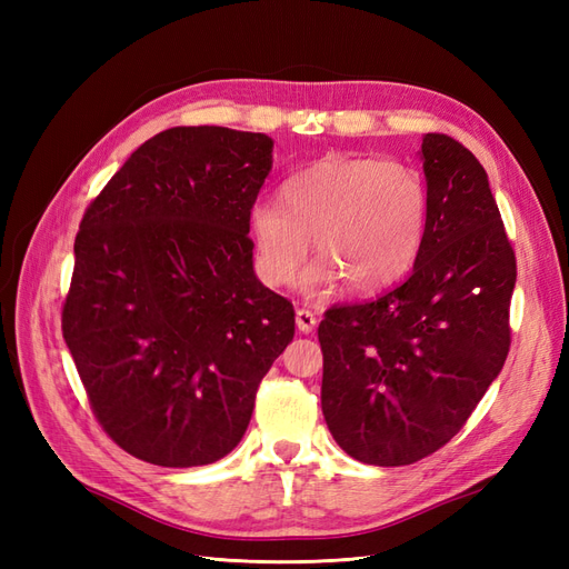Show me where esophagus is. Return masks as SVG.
Returning <instances> with one entry per match:
<instances>
[{
	"label": "esophagus",
	"instance_id": "obj_1",
	"mask_svg": "<svg viewBox=\"0 0 569 569\" xmlns=\"http://www.w3.org/2000/svg\"><path fill=\"white\" fill-rule=\"evenodd\" d=\"M316 325H318L316 313L306 311V308H299V311H297V327H299V332L311 335V332L316 330Z\"/></svg>",
	"mask_w": 569,
	"mask_h": 569
}]
</instances>
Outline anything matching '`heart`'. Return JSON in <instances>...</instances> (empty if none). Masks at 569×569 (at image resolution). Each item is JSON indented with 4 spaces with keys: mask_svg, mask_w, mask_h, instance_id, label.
<instances>
[{
    "mask_svg": "<svg viewBox=\"0 0 569 569\" xmlns=\"http://www.w3.org/2000/svg\"><path fill=\"white\" fill-rule=\"evenodd\" d=\"M427 218V184L412 166L327 153L282 184V203L251 209L256 268L263 282L289 284L313 237L320 256L303 272L306 295H330L341 280L372 295L416 266Z\"/></svg>",
    "mask_w": 569,
    "mask_h": 569,
    "instance_id": "heart-1",
    "label": "heart"
}]
</instances>
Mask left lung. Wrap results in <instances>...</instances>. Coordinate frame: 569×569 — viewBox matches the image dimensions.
<instances>
[{"instance_id":"left-lung-1","label":"left lung","mask_w":569,"mask_h":569,"mask_svg":"<svg viewBox=\"0 0 569 569\" xmlns=\"http://www.w3.org/2000/svg\"><path fill=\"white\" fill-rule=\"evenodd\" d=\"M429 218L410 278L318 327L322 416L351 458L396 468L449 443L503 370L515 253L487 170L453 137H422Z\"/></svg>"}]
</instances>
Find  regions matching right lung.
Returning <instances> with one entry per match:
<instances>
[{
	"label": "right lung",
	"instance_id": "right-lung-1",
	"mask_svg": "<svg viewBox=\"0 0 569 569\" xmlns=\"http://www.w3.org/2000/svg\"><path fill=\"white\" fill-rule=\"evenodd\" d=\"M272 144L218 126L163 130L84 211L63 339L99 425L134 458L228 456L295 339V308L256 278L249 239Z\"/></svg>",
	"mask_w": 569,
	"mask_h": 569
}]
</instances>
